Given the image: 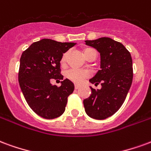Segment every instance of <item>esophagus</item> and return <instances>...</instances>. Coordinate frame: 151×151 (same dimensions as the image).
<instances>
[{"mask_svg": "<svg viewBox=\"0 0 151 151\" xmlns=\"http://www.w3.org/2000/svg\"><path fill=\"white\" fill-rule=\"evenodd\" d=\"M80 88V86H79V85H75V89H79Z\"/></svg>", "mask_w": 151, "mask_h": 151, "instance_id": "34e87169", "label": "esophagus"}]
</instances>
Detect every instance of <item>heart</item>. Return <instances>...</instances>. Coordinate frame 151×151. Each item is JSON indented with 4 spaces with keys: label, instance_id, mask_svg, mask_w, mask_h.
I'll list each match as a JSON object with an SVG mask.
<instances>
[{
    "label": "heart",
    "instance_id": "obj_1",
    "mask_svg": "<svg viewBox=\"0 0 151 151\" xmlns=\"http://www.w3.org/2000/svg\"><path fill=\"white\" fill-rule=\"evenodd\" d=\"M92 50H95L92 49V48H87L85 50H83V55L85 56V58L87 55H88L89 53L92 51ZM68 52H65L62 56V59H61V63L64 64L67 58H68ZM65 76L68 78V80L72 81L73 83H78L80 84L83 81L84 79H86L90 76V72L86 70H80V69H76V68H71L69 69L68 71H66Z\"/></svg>",
    "mask_w": 151,
    "mask_h": 151
}]
</instances>
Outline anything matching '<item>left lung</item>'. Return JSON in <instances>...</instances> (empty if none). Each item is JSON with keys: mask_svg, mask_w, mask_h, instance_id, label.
Wrapping results in <instances>:
<instances>
[{"mask_svg": "<svg viewBox=\"0 0 151 151\" xmlns=\"http://www.w3.org/2000/svg\"><path fill=\"white\" fill-rule=\"evenodd\" d=\"M101 54V70L90 80L101 84V88H91L92 93L83 100L85 112L90 117L103 120L117 112L124 103L133 81L131 55L119 42L110 38L85 41Z\"/></svg>", "mask_w": 151, "mask_h": 151, "instance_id": "left-lung-1", "label": "left lung"}]
</instances>
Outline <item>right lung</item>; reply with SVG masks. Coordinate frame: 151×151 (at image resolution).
<instances>
[{"label":"right lung","instance_id":"add662e5","mask_svg":"<svg viewBox=\"0 0 151 151\" xmlns=\"http://www.w3.org/2000/svg\"><path fill=\"white\" fill-rule=\"evenodd\" d=\"M74 42H59L51 39L35 42L24 50L20 59L18 81L23 96L31 109L38 116L53 119L64 113L68 97L74 84L68 79L58 87L53 80H63L60 61L63 53Z\"/></svg>","mask_w":151,"mask_h":151}]
</instances>
